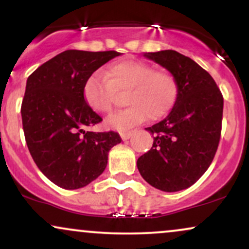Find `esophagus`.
<instances>
[{"instance_id":"esophagus-1","label":"esophagus","mask_w":249,"mask_h":249,"mask_svg":"<svg viewBox=\"0 0 249 249\" xmlns=\"http://www.w3.org/2000/svg\"><path fill=\"white\" fill-rule=\"evenodd\" d=\"M121 136L123 141H127V139H130L131 137H132V132H131V131H125V132L121 133Z\"/></svg>"}]
</instances>
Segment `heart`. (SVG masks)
<instances>
[{"label": "heart", "mask_w": 249, "mask_h": 249, "mask_svg": "<svg viewBox=\"0 0 249 249\" xmlns=\"http://www.w3.org/2000/svg\"><path fill=\"white\" fill-rule=\"evenodd\" d=\"M127 107L107 119V125L116 130H126L141 124L148 116L158 121L166 116L178 98V81L168 71L156 70L146 62H117L107 71L91 73L83 85V98L97 113H110L117 92H125Z\"/></svg>", "instance_id": "1"}]
</instances>
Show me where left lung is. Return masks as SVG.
Here are the masks:
<instances>
[{
    "label": "left lung",
    "instance_id": "1",
    "mask_svg": "<svg viewBox=\"0 0 249 249\" xmlns=\"http://www.w3.org/2000/svg\"><path fill=\"white\" fill-rule=\"evenodd\" d=\"M178 81V98L168 116L146 130L150 151L137 160L151 186L177 192L192 186L212 164L221 136L224 97L212 76L174 50L145 53Z\"/></svg>",
    "mask_w": 249,
    "mask_h": 249
}]
</instances>
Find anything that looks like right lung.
Here are the masks:
<instances>
[{"instance_id":"add662e5","label":"right lung","mask_w":249,"mask_h":249,"mask_svg":"<svg viewBox=\"0 0 249 249\" xmlns=\"http://www.w3.org/2000/svg\"><path fill=\"white\" fill-rule=\"evenodd\" d=\"M119 55L67 50L28 77L21 107L25 142L37 167L57 186H87L104 172L108 151L122 142L115 131L84 130L103 119L83 98L85 79Z\"/></svg>"}]
</instances>
